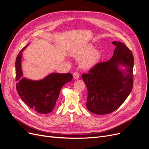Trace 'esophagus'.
<instances>
[{
    "mask_svg": "<svg viewBox=\"0 0 149 149\" xmlns=\"http://www.w3.org/2000/svg\"><path fill=\"white\" fill-rule=\"evenodd\" d=\"M73 78L75 79H78L79 78V74L78 73V72H74L73 73Z\"/></svg>",
    "mask_w": 149,
    "mask_h": 149,
    "instance_id": "1",
    "label": "esophagus"
}]
</instances>
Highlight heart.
<instances>
[{
    "label": "heart",
    "instance_id": "heart-1",
    "mask_svg": "<svg viewBox=\"0 0 149 149\" xmlns=\"http://www.w3.org/2000/svg\"><path fill=\"white\" fill-rule=\"evenodd\" d=\"M74 56L78 58H83L80 61V65L84 69H89L95 65L100 58V53L94 49V47L88 44L74 53Z\"/></svg>",
    "mask_w": 149,
    "mask_h": 149
}]
</instances>
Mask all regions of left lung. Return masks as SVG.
<instances>
[{"label":"left lung","instance_id":"1","mask_svg":"<svg viewBox=\"0 0 149 149\" xmlns=\"http://www.w3.org/2000/svg\"><path fill=\"white\" fill-rule=\"evenodd\" d=\"M112 43L116 47L111 59L99 63L89 73L82 75L88 89L86 107L95 114H107L116 110L133 88L132 53L123 43Z\"/></svg>","mask_w":149,"mask_h":149}]
</instances>
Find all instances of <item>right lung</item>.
Here are the masks:
<instances>
[{"mask_svg": "<svg viewBox=\"0 0 149 149\" xmlns=\"http://www.w3.org/2000/svg\"><path fill=\"white\" fill-rule=\"evenodd\" d=\"M25 46L16 58V88L23 101L33 111L42 114L52 112L56 106L60 90L73 79L71 73H51L41 80L33 81L22 78V54Z\"/></svg>", "mask_w": 149, "mask_h": 149, "instance_id": "obj_1", "label": "right lung"}]
</instances>
